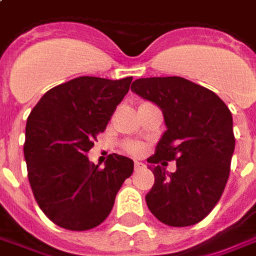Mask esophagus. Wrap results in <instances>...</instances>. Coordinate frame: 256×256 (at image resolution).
<instances>
[{
	"label": "esophagus",
	"mask_w": 256,
	"mask_h": 256,
	"mask_svg": "<svg viewBox=\"0 0 256 256\" xmlns=\"http://www.w3.org/2000/svg\"><path fill=\"white\" fill-rule=\"evenodd\" d=\"M144 166H145V164H144V162H134V170H136V171L141 170V168H144Z\"/></svg>",
	"instance_id": "1"
}]
</instances>
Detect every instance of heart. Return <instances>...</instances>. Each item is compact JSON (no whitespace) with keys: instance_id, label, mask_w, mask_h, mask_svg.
I'll list each match as a JSON object with an SVG mask.
<instances>
[{"instance_id":"heart-1","label":"heart","mask_w":256,"mask_h":256,"mask_svg":"<svg viewBox=\"0 0 256 256\" xmlns=\"http://www.w3.org/2000/svg\"><path fill=\"white\" fill-rule=\"evenodd\" d=\"M144 146L142 142H138V141H128V142L124 144V150L130 154H134V156H138L144 152Z\"/></svg>"}]
</instances>
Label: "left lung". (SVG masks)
Segmentation results:
<instances>
[{
	"label": "left lung",
	"mask_w": 256,
	"mask_h": 256,
	"mask_svg": "<svg viewBox=\"0 0 256 256\" xmlns=\"http://www.w3.org/2000/svg\"><path fill=\"white\" fill-rule=\"evenodd\" d=\"M132 90L157 104L166 130L148 162L154 184L145 196L158 221L170 226L198 224L224 192L234 150V120L226 104L210 90L182 77L138 78Z\"/></svg>",
	"instance_id": "left-lung-1"
}]
</instances>
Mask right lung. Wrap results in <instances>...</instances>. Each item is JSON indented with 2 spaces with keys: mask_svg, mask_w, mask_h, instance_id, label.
<instances>
[{
  "mask_svg": "<svg viewBox=\"0 0 256 256\" xmlns=\"http://www.w3.org/2000/svg\"><path fill=\"white\" fill-rule=\"evenodd\" d=\"M132 80L77 77L46 92L28 116V180L39 208L60 228L88 230L102 224L133 174L128 157L112 153L104 168L86 157Z\"/></svg>",
  "mask_w": 256,
  "mask_h": 256,
  "instance_id": "add662e5",
  "label": "right lung"
}]
</instances>
